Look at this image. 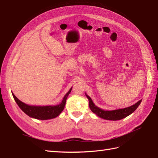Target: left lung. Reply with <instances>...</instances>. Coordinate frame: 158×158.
Instances as JSON below:
<instances>
[{
  "mask_svg": "<svg viewBox=\"0 0 158 158\" xmlns=\"http://www.w3.org/2000/svg\"><path fill=\"white\" fill-rule=\"evenodd\" d=\"M87 98L89 100V109H91L92 111L95 113L96 115L100 117V118L105 119L106 120H120L122 119L125 118L127 116L130 115V114H132L135 110L138 108V106L141 102L142 100H139V102H137L135 105L132 106H130L129 107L124 109H120L117 110H105L103 109H101L98 108V106H96L94 104L93 101L92 100L91 98L89 96H88L85 94Z\"/></svg>",
  "mask_w": 158,
  "mask_h": 158,
  "instance_id": "1",
  "label": "left lung"
}]
</instances>
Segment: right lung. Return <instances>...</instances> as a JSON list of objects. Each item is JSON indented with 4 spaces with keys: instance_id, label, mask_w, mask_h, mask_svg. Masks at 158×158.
<instances>
[{
    "instance_id": "add662e5",
    "label": "right lung",
    "mask_w": 158,
    "mask_h": 158,
    "mask_svg": "<svg viewBox=\"0 0 158 158\" xmlns=\"http://www.w3.org/2000/svg\"><path fill=\"white\" fill-rule=\"evenodd\" d=\"M72 88H70L69 91L66 93V94L63 98L62 101L58 105L55 106H31L22 102V101L17 98V97L12 94L15 101L18 104L19 107L21 109L26 115L32 118L45 120L49 119H53L58 117L62 110L64 109L66 105V98L69 94L71 92Z\"/></svg>"
}]
</instances>
